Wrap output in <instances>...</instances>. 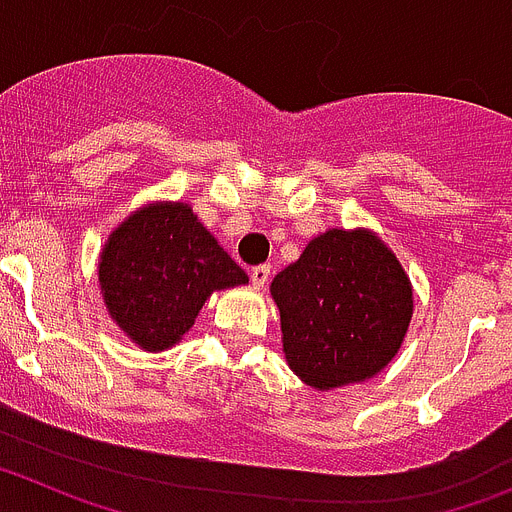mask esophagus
<instances>
[{
	"instance_id": "1",
	"label": "esophagus",
	"mask_w": 512,
	"mask_h": 512,
	"mask_svg": "<svg viewBox=\"0 0 512 512\" xmlns=\"http://www.w3.org/2000/svg\"><path fill=\"white\" fill-rule=\"evenodd\" d=\"M271 277V266L269 264H261V266H253L251 269V282L256 289H264L266 282Z\"/></svg>"
}]
</instances>
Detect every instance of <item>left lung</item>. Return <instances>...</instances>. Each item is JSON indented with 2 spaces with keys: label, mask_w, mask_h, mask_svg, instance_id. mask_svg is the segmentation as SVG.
<instances>
[{
  "label": "left lung",
  "mask_w": 512,
  "mask_h": 512,
  "mask_svg": "<svg viewBox=\"0 0 512 512\" xmlns=\"http://www.w3.org/2000/svg\"><path fill=\"white\" fill-rule=\"evenodd\" d=\"M271 295L284 356L315 390L374 377L397 354L413 292L395 253L369 230H328L279 271Z\"/></svg>",
  "instance_id": "1"
}]
</instances>
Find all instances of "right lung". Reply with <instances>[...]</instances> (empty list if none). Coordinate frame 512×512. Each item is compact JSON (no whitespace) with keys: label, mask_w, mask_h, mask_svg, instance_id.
<instances>
[{"label":"right lung","mask_w":512,"mask_h":512,"mask_svg":"<svg viewBox=\"0 0 512 512\" xmlns=\"http://www.w3.org/2000/svg\"><path fill=\"white\" fill-rule=\"evenodd\" d=\"M246 282V271L182 202L128 217L110 235L99 261L112 320L148 351L174 346L215 289Z\"/></svg>","instance_id":"obj_1"}]
</instances>
